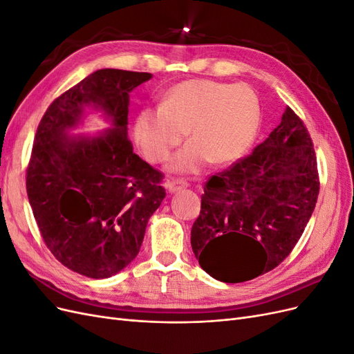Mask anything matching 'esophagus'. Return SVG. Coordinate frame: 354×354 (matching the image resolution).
<instances>
[{
    "instance_id": "obj_1",
    "label": "esophagus",
    "mask_w": 354,
    "mask_h": 354,
    "mask_svg": "<svg viewBox=\"0 0 354 354\" xmlns=\"http://www.w3.org/2000/svg\"><path fill=\"white\" fill-rule=\"evenodd\" d=\"M165 189L169 192V194H174V192H178L181 189H186L187 183L185 180H167L164 183Z\"/></svg>"
}]
</instances>
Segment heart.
Here are the masks:
<instances>
[{
  "label": "heart",
  "mask_w": 354,
  "mask_h": 354,
  "mask_svg": "<svg viewBox=\"0 0 354 354\" xmlns=\"http://www.w3.org/2000/svg\"><path fill=\"white\" fill-rule=\"evenodd\" d=\"M260 102L248 85L190 80L174 85L160 102L137 116L134 137L149 162L169 158L187 131L189 143L168 165L177 174H198L211 160L227 165L252 145L260 127Z\"/></svg>",
  "instance_id": "heart-1"
}]
</instances>
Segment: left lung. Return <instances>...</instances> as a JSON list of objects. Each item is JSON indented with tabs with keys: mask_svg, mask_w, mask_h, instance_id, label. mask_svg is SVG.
Wrapping results in <instances>:
<instances>
[{
	"mask_svg": "<svg viewBox=\"0 0 354 354\" xmlns=\"http://www.w3.org/2000/svg\"><path fill=\"white\" fill-rule=\"evenodd\" d=\"M317 195L312 138L286 106L281 124L251 155L203 186L190 233L199 266L226 283L273 270L301 238Z\"/></svg>",
	"mask_w": 354,
	"mask_h": 354,
	"instance_id": "8db88e82",
	"label": "left lung"
}]
</instances>
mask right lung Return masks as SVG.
<instances>
[{
    "label": "right lung",
    "mask_w": 354,
    "mask_h": 354,
    "mask_svg": "<svg viewBox=\"0 0 354 354\" xmlns=\"http://www.w3.org/2000/svg\"><path fill=\"white\" fill-rule=\"evenodd\" d=\"M152 73L100 69L53 102L42 116L26 169L32 212L51 254L93 279L121 272L140 251L149 218L165 198L162 174L127 137L130 93ZM87 107L113 128L69 136Z\"/></svg>",
    "instance_id": "1"
}]
</instances>
